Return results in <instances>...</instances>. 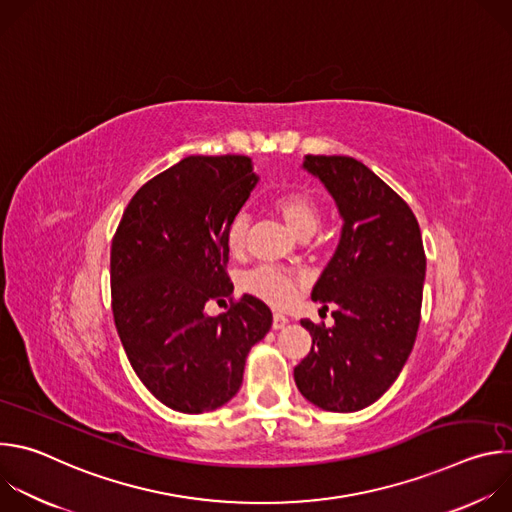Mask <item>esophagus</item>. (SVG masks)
Masks as SVG:
<instances>
[{
	"label": "esophagus",
	"mask_w": 512,
	"mask_h": 512,
	"mask_svg": "<svg viewBox=\"0 0 512 512\" xmlns=\"http://www.w3.org/2000/svg\"><path fill=\"white\" fill-rule=\"evenodd\" d=\"M287 322H289V320H287V316H283V314H273V330L283 328Z\"/></svg>",
	"instance_id": "obj_1"
}]
</instances>
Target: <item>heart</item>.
<instances>
[{"label": "heart", "instance_id": "1", "mask_svg": "<svg viewBox=\"0 0 512 512\" xmlns=\"http://www.w3.org/2000/svg\"><path fill=\"white\" fill-rule=\"evenodd\" d=\"M273 208L300 239L314 235L322 223V204L306 190H287L273 198ZM249 216L245 212L235 214L227 225V247L233 255H239L247 247ZM241 285L247 294L259 298L273 308H285L298 298L300 277L277 265H257L241 277Z\"/></svg>", "mask_w": 512, "mask_h": 512}]
</instances>
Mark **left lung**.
Instances as JSON below:
<instances>
[{
  "mask_svg": "<svg viewBox=\"0 0 512 512\" xmlns=\"http://www.w3.org/2000/svg\"><path fill=\"white\" fill-rule=\"evenodd\" d=\"M304 166L334 196L344 229L312 291L314 302L334 308V326L302 320L312 348L294 379L310 403L350 413L375 403L411 354L421 320L425 251L409 204L362 162L306 156Z\"/></svg>",
  "mask_w": 512,
  "mask_h": 512,
  "instance_id": "obj_1",
  "label": "left lung"
}]
</instances>
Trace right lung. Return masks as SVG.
Wrapping results in <instances>:
<instances>
[{"mask_svg":"<svg viewBox=\"0 0 512 512\" xmlns=\"http://www.w3.org/2000/svg\"><path fill=\"white\" fill-rule=\"evenodd\" d=\"M257 176L247 156H188L129 200L111 245L115 328L139 381L174 411L204 413L233 399L271 310L233 296L227 225ZM208 299L230 300L210 319Z\"/></svg>","mask_w":512,"mask_h":512,"instance_id":"right-lung-1","label":"right lung"}]
</instances>
